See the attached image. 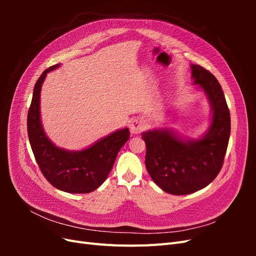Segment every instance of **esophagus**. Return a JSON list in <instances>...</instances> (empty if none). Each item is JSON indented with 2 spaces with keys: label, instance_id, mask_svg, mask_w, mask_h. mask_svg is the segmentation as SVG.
<instances>
[{
  "label": "esophagus",
  "instance_id": "34e87169",
  "mask_svg": "<svg viewBox=\"0 0 256 256\" xmlns=\"http://www.w3.org/2000/svg\"><path fill=\"white\" fill-rule=\"evenodd\" d=\"M144 129H145V125L142 120H134L130 125V131L134 134H141Z\"/></svg>",
  "mask_w": 256,
  "mask_h": 256
}]
</instances>
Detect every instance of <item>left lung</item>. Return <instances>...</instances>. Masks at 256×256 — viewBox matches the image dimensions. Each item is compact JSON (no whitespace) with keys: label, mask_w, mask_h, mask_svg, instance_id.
Masks as SVG:
<instances>
[{"label":"left lung","mask_w":256,"mask_h":256,"mask_svg":"<svg viewBox=\"0 0 256 256\" xmlns=\"http://www.w3.org/2000/svg\"><path fill=\"white\" fill-rule=\"evenodd\" d=\"M194 84H200L212 109V120L200 140L182 141L168 129L142 134L146 144L145 166L157 186L174 196L205 188L219 174L230 134V110L220 83L207 69L191 65Z\"/></svg>","instance_id":"8db88e82"}]
</instances>
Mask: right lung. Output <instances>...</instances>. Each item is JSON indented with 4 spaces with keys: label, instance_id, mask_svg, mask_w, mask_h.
<instances>
[{
    "label": "right lung",
    "instance_id": "obj_1",
    "mask_svg": "<svg viewBox=\"0 0 256 256\" xmlns=\"http://www.w3.org/2000/svg\"><path fill=\"white\" fill-rule=\"evenodd\" d=\"M54 65L42 74L33 92L28 113V134L36 162L53 187L69 193H90L96 190L111 172L116 156L130 136L128 128L115 131L80 152L56 147L44 134L40 122V100L42 84Z\"/></svg>",
    "mask_w": 256,
    "mask_h": 256
}]
</instances>
